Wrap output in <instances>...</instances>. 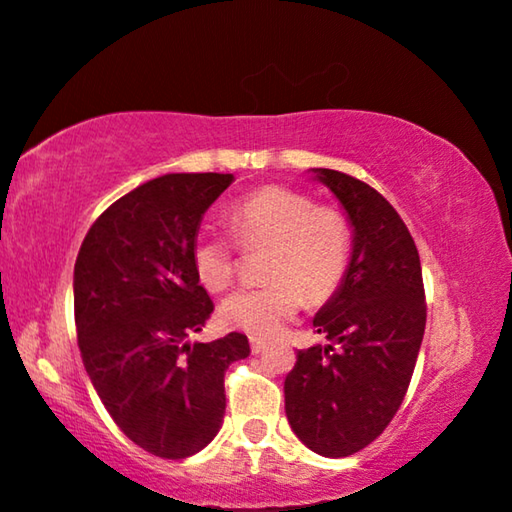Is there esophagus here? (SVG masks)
<instances>
[{"label":"esophagus","mask_w":512,"mask_h":512,"mask_svg":"<svg viewBox=\"0 0 512 512\" xmlns=\"http://www.w3.org/2000/svg\"><path fill=\"white\" fill-rule=\"evenodd\" d=\"M266 348H268V345L264 341L250 339V350H253V354H262V352H266Z\"/></svg>","instance_id":"esophagus-1"}]
</instances>
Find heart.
I'll return each mask as SVG.
<instances>
[{
	"label": "heart",
	"instance_id": "b5f03b06",
	"mask_svg": "<svg viewBox=\"0 0 512 512\" xmlns=\"http://www.w3.org/2000/svg\"><path fill=\"white\" fill-rule=\"evenodd\" d=\"M229 237L198 232L192 264L198 282L210 291L228 289L237 275V248L268 246L259 289H241L225 298L221 320L232 329L264 339L305 305H323L348 277L352 225L339 207L314 205L307 194L284 185H264L228 210Z\"/></svg>",
	"mask_w": 512,
	"mask_h": 512
}]
</instances>
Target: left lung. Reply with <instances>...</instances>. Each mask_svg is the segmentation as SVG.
Segmentation results:
<instances>
[{
	"label": "left lung",
	"mask_w": 512,
	"mask_h": 512,
	"mask_svg": "<svg viewBox=\"0 0 512 512\" xmlns=\"http://www.w3.org/2000/svg\"><path fill=\"white\" fill-rule=\"evenodd\" d=\"M354 228L348 277L314 318L329 345L298 350L284 411L311 452L343 458L370 445L409 391L427 325L422 266L409 228L377 189L316 169Z\"/></svg>",
	"instance_id": "1"
}]
</instances>
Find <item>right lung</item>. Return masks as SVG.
Masks as SVG:
<instances>
[{
    "label": "right lung",
    "instance_id": "add662e5",
    "mask_svg": "<svg viewBox=\"0 0 512 512\" xmlns=\"http://www.w3.org/2000/svg\"><path fill=\"white\" fill-rule=\"evenodd\" d=\"M232 173H167L121 196L85 235L74 264L83 366L117 427L144 452L180 461L219 433L225 370L250 354L230 332L189 343L214 311L192 246Z\"/></svg>",
    "mask_w": 512,
    "mask_h": 512
}]
</instances>
